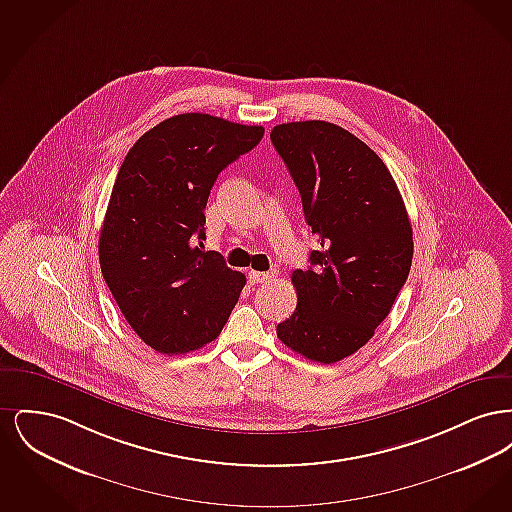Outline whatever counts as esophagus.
I'll list each match as a JSON object with an SVG mask.
<instances>
[{
    "label": "esophagus",
    "mask_w": 512,
    "mask_h": 512,
    "mask_svg": "<svg viewBox=\"0 0 512 512\" xmlns=\"http://www.w3.org/2000/svg\"><path fill=\"white\" fill-rule=\"evenodd\" d=\"M270 278H274V272H259V270H251V272L247 274L249 284H263V282H267Z\"/></svg>",
    "instance_id": "obj_1"
}]
</instances>
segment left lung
Instances as JSON below:
<instances>
[{
    "instance_id": "1",
    "label": "left lung",
    "mask_w": 512,
    "mask_h": 512,
    "mask_svg": "<svg viewBox=\"0 0 512 512\" xmlns=\"http://www.w3.org/2000/svg\"><path fill=\"white\" fill-rule=\"evenodd\" d=\"M317 236L293 270L297 307L276 326L309 361L338 363L374 336L409 278L413 228L384 161L338 124L286 122L270 132Z\"/></svg>"
}]
</instances>
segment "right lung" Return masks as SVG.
Returning a JSON list of instances; mask_svg holds the SVG:
<instances>
[{"mask_svg":"<svg viewBox=\"0 0 512 512\" xmlns=\"http://www.w3.org/2000/svg\"><path fill=\"white\" fill-rule=\"evenodd\" d=\"M263 126L184 113L159 122L122 161L99 236V267L132 330L163 355L219 338L245 276L201 251L205 205L220 171Z\"/></svg>","mask_w":512,"mask_h":512,"instance_id":"obj_1","label":"right lung"}]
</instances>
